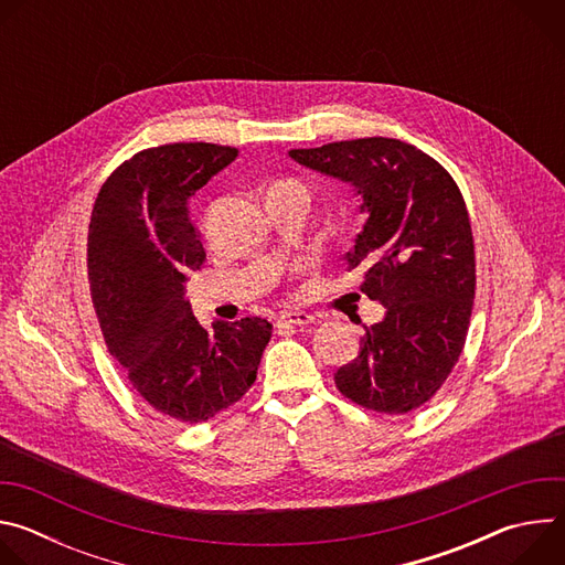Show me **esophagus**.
<instances>
[{"label":"esophagus","instance_id":"1","mask_svg":"<svg viewBox=\"0 0 565 565\" xmlns=\"http://www.w3.org/2000/svg\"><path fill=\"white\" fill-rule=\"evenodd\" d=\"M315 317L308 315V312H301V310H288V312H281L277 324L279 327H306V324H312Z\"/></svg>","mask_w":565,"mask_h":565}]
</instances>
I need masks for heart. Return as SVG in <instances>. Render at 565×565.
I'll return each instance as SVG.
<instances>
[{
	"instance_id": "obj_1",
	"label": "heart",
	"mask_w": 565,
	"mask_h": 565,
	"mask_svg": "<svg viewBox=\"0 0 565 565\" xmlns=\"http://www.w3.org/2000/svg\"><path fill=\"white\" fill-rule=\"evenodd\" d=\"M297 185H299V183H297Z\"/></svg>"
}]
</instances>
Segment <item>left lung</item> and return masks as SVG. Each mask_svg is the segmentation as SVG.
<instances>
[{"label":"left lung","instance_id":"8db88e82","mask_svg":"<svg viewBox=\"0 0 565 565\" xmlns=\"http://www.w3.org/2000/svg\"><path fill=\"white\" fill-rule=\"evenodd\" d=\"M299 166L340 179L362 196L364 230L347 253L364 270L362 292L386 312L335 384L377 414H407L443 386L458 362L473 303V236L449 172L395 138L290 149Z\"/></svg>","mask_w":565,"mask_h":565}]
</instances>
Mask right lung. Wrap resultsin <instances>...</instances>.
<instances>
[{
	"label": "right lung",
	"mask_w": 565,
	"mask_h": 565,
	"mask_svg": "<svg viewBox=\"0 0 565 565\" xmlns=\"http://www.w3.org/2000/svg\"><path fill=\"white\" fill-rule=\"evenodd\" d=\"M238 149L174 142L142 149L98 192L87 266L109 353L140 397L179 423H205L257 380L273 324L246 317L203 329L185 299L205 250L190 201Z\"/></svg>",
	"instance_id": "1"
}]
</instances>
